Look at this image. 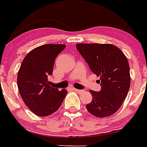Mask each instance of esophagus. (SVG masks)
I'll list each match as a JSON object with an SVG mask.
<instances>
[{"label": "esophagus", "instance_id": "obj_1", "mask_svg": "<svg viewBox=\"0 0 147 147\" xmlns=\"http://www.w3.org/2000/svg\"><path fill=\"white\" fill-rule=\"evenodd\" d=\"M74 90L75 92H77V93H82V92H83V90H78V89H74Z\"/></svg>", "mask_w": 147, "mask_h": 147}]
</instances>
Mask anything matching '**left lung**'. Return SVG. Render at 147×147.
Here are the masks:
<instances>
[{"mask_svg":"<svg viewBox=\"0 0 147 147\" xmlns=\"http://www.w3.org/2000/svg\"><path fill=\"white\" fill-rule=\"evenodd\" d=\"M77 49L98 77L100 92L90 90L92 102L86 105L88 111L98 118L115 114L121 106L131 86L130 67L126 56L111 44L79 43Z\"/></svg>","mask_w":147,"mask_h":147,"instance_id":"left-lung-1","label":"left lung"}]
</instances>
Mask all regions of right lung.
<instances>
[{"instance_id": "right-lung-1", "label": "right lung", "mask_w": 147, "mask_h": 147, "mask_svg": "<svg viewBox=\"0 0 147 147\" xmlns=\"http://www.w3.org/2000/svg\"><path fill=\"white\" fill-rule=\"evenodd\" d=\"M66 45L47 44L32 49L24 57L17 74V86L23 102L36 115L45 117L57 111L67 91L49 84L55 60Z\"/></svg>"}]
</instances>
